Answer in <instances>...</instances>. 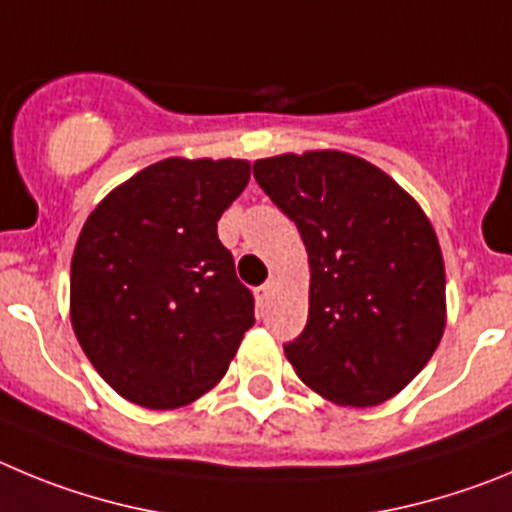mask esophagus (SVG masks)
I'll list each match as a JSON object with an SVG mask.
<instances>
[{"instance_id":"obj_1","label":"esophagus","mask_w":512,"mask_h":512,"mask_svg":"<svg viewBox=\"0 0 512 512\" xmlns=\"http://www.w3.org/2000/svg\"><path fill=\"white\" fill-rule=\"evenodd\" d=\"M273 288H275V283L273 280H267L265 285H260V288L255 290V298H257V306H265L267 303V298H270V293H273Z\"/></svg>"}]
</instances>
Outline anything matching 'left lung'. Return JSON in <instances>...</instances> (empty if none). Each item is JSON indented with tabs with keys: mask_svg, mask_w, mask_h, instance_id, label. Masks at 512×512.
<instances>
[{
	"mask_svg": "<svg viewBox=\"0 0 512 512\" xmlns=\"http://www.w3.org/2000/svg\"><path fill=\"white\" fill-rule=\"evenodd\" d=\"M296 222L311 265L306 329L285 357L339 405H380L426 367L446 324L444 257L421 206L357 155L316 150L252 165Z\"/></svg>",
	"mask_w": 512,
	"mask_h": 512,
	"instance_id": "obj_1",
	"label": "left lung"
}]
</instances>
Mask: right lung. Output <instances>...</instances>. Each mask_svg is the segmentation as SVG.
Wrapping results in <instances>:
<instances>
[{
    "mask_svg": "<svg viewBox=\"0 0 512 512\" xmlns=\"http://www.w3.org/2000/svg\"><path fill=\"white\" fill-rule=\"evenodd\" d=\"M247 181V160H160L114 188L78 234L73 331L130 403L170 411L209 393L255 324V298L216 234Z\"/></svg>",
    "mask_w": 512,
    "mask_h": 512,
    "instance_id": "right-lung-1",
    "label": "right lung"
}]
</instances>
